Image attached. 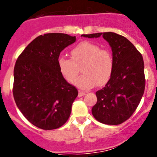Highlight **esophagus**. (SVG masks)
<instances>
[{
  "mask_svg": "<svg viewBox=\"0 0 157 157\" xmlns=\"http://www.w3.org/2000/svg\"><path fill=\"white\" fill-rule=\"evenodd\" d=\"M86 94L85 92H82V91H78V97H82V96H84Z\"/></svg>",
  "mask_w": 157,
  "mask_h": 157,
  "instance_id": "34e87169",
  "label": "esophagus"
}]
</instances>
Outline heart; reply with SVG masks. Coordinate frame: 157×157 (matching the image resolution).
I'll return each mask as SVG.
<instances>
[{
    "label": "heart",
    "instance_id": "1",
    "mask_svg": "<svg viewBox=\"0 0 157 157\" xmlns=\"http://www.w3.org/2000/svg\"><path fill=\"white\" fill-rule=\"evenodd\" d=\"M57 66L61 75L70 83H74L81 67L83 74L75 84L81 89H90L105 85L113 72L114 61L112 55L106 49L90 41H82L71 50V59L59 56Z\"/></svg>",
    "mask_w": 157,
    "mask_h": 157
}]
</instances>
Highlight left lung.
Returning <instances> with one entry per match:
<instances>
[{
  "label": "left lung",
  "instance_id": "8db88e82",
  "mask_svg": "<svg viewBox=\"0 0 157 157\" xmlns=\"http://www.w3.org/2000/svg\"><path fill=\"white\" fill-rule=\"evenodd\" d=\"M94 38L103 37L112 48L113 72L103 89L96 92L98 101L92 108L96 120L108 125H118L135 112L145 86L141 54L125 37L112 32L82 34Z\"/></svg>",
  "mask_w": 157,
  "mask_h": 157
}]
</instances>
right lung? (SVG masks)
<instances>
[{"instance_id": "right-lung-1", "label": "right lung", "mask_w": 157, "mask_h": 157, "mask_svg": "<svg viewBox=\"0 0 157 157\" xmlns=\"http://www.w3.org/2000/svg\"><path fill=\"white\" fill-rule=\"evenodd\" d=\"M76 40L61 33L40 35L25 48L14 67L13 97L24 117L42 130H53L68 120L77 89L61 75L59 54Z\"/></svg>"}]
</instances>
